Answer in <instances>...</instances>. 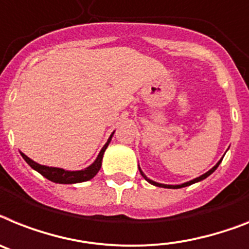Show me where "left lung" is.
<instances>
[{
  "mask_svg": "<svg viewBox=\"0 0 249 249\" xmlns=\"http://www.w3.org/2000/svg\"><path fill=\"white\" fill-rule=\"evenodd\" d=\"M221 160H223V157H221V160H219L218 163H216L214 167H213L212 170H209L206 173H204V175H201V176H199V177H196V178L191 179V181H187V182H185V183H181V185H164V183L156 182V181H153V179L148 178V177L145 176V175H144L143 171L141 170V167H139V172H141L142 176L144 177V179H145V181H148V182H149L150 185H154V186H157V187H164V189H181V187H186V186H190V185H192V183L200 182V181H202V179H205L206 177L210 176V175H212V173L214 172V171L216 170V168H218L219 164L221 163Z\"/></svg>",
  "mask_w": 249,
  "mask_h": 249,
  "instance_id": "1",
  "label": "left lung"
}]
</instances>
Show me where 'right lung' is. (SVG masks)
I'll use <instances>...</instances> for the list:
<instances>
[{"instance_id": "add662e5", "label": "right lung", "mask_w": 249, "mask_h": 249, "mask_svg": "<svg viewBox=\"0 0 249 249\" xmlns=\"http://www.w3.org/2000/svg\"><path fill=\"white\" fill-rule=\"evenodd\" d=\"M115 131H112V134L108 137L106 144L102 147V149L100 150L99 156L95 160L92 164H89V167H86L83 170L79 171H68L63 170V168H58V167H49V166H43V164L36 163L35 160H33L31 158H29L26 154H24L22 152H20V154L22 156V158L25 160V162L29 164V166L35 170L36 172H39L41 176H44L45 178H48L52 182L55 183H79V182H85V181H89V179L93 178V177L97 175V172L101 168L102 164V157H104V153H105L106 148L111 142V138L114 135Z\"/></svg>"}]
</instances>
